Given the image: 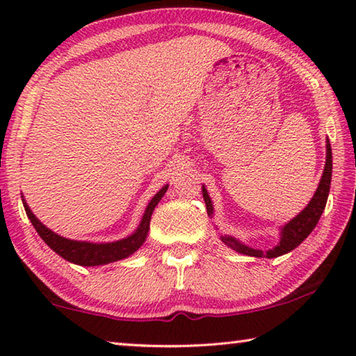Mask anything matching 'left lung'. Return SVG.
Listing matches in <instances>:
<instances>
[{
  "mask_svg": "<svg viewBox=\"0 0 356 356\" xmlns=\"http://www.w3.org/2000/svg\"><path fill=\"white\" fill-rule=\"evenodd\" d=\"M331 172H333V159H331V146H330V141L327 138V159H325L323 174H322L321 182H318L314 196L311 197L308 206L301 210V212L295 216V218L286 222L284 226H281L280 243L276 245L275 248L268 250V251L251 248V246L242 243L236 237L226 236V234L225 236H220L221 242L226 246H229L231 250L240 252V254H246V256H252V257L272 259V257H278V256L286 254V252H289V251L295 250L306 237L309 236L312 231H314L316 225L318 222V220H321V215L323 212L325 206H327V200H328L330 185H331ZM202 196H204V201H206L207 213L210 218H212L213 204H212V200H210L209 193L204 185H202Z\"/></svg>",
  "mask_w": 356,
  "mask_h": 356,
  "instance_id": "left-lung-1",
  "label": "left lung"
}]
</instances>
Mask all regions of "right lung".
I'll return each instance as SVG.
<instances>
[{
  "instance_id": "right-lung-1",
  "label": "right lung",
  "mask_w": 356,
  "mask_h": 356,
  "mask_svg": "<svg viewBox=\"0 0 356 356\" xmlns=\"http://www.w3.org/2000/svg\"><path fill=\"white\" fill-rule=\"evenodd\" d=\"M168 190V185H165L156 195L150 200L147 204L146 210H144V215L140 221V225L135 229L134 234H130L125 238L116 240V242H106V243H94V242H84V240H72L65 238L59 234L53 232L51 229H48L45 225H42L38 216L33 213V210L29 209L26 201L23 200V207L26 210L28 218L31 220L33 226L40 238L50 246V248L56 252V254L61 256L65 261L72 264L83 265V267H97V265H105L120 261V259H125L134 254L138 250L141 248V245L146 242L147 232H149V225H150V216L154 213V209L156 204L160 202L161 197L165 196Z\"/></svg>"
}]
</instances>
